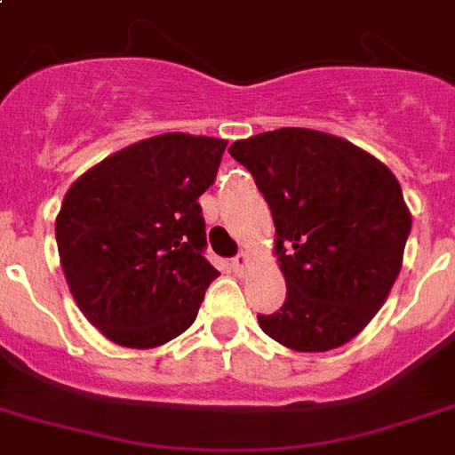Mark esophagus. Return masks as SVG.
<instances>
[{"instance_id": "34e87169", "label": "esophagus", "mask_w": 455, "mask_h": 455, "mask_svg": "<svg viewBox=\"0 0 455 455\" xmlns=\"http://www.w3.org/2000/svg\"><path fill=\"white\" fill-rule=\"evenodd\" d=\"M246 265H249V255L243 253V251H242V253H236L235 258H232V269H235L236 274H242L243 269H246Z\"/></svg>"}]
</instances>
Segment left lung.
I'll return each instance as SVG.
<instances>
[{
  "label": "left lung",
  "instance_id": "8db88e82",
  "mask_svg": "<svg viewBox=\"0 0 455 455\" xmlns=\"http://www.w3.org/2000/svg\"><path fill=\"white\" fill-rule=\"evenodd\" d=\"M272 212L286 302L260 314L265 335L292 351L354 339L395 283L411 216L388 167L347 139L281 127L228 148Z\"/></svg>",
  "mask_w": 455,
  "mask_h": 455
}]
</instances>
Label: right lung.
<instances>
[{"instance_id":"right-lung-1","label":"right lung","mask_w":455,"mask_h":455,"mask_svg":"<svg viewBox=\"0 0 455 455\" xmlns=\"http://www.w3.org/2000/svg\"><path fill=\"white\" fill-rule=\"evenodd\" d=\"M228 141L169 132L101 160L55 220L69 291L101 335L151 348L186 332L219 269L204 258L200 195Z\"/></svg>"}]
</instances>
